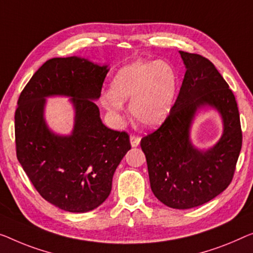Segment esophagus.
I'll return each mask as SVG.
<instances>
[{
	"label": "esophagus",
	"mask_w": 253,
	"mask_h": 253,
	"mask_svg": "<svg viewBox=\"0 0 253 253\" xmlns=\"http://www.w3.org/2000/svg\"><path fill=\"white\" fill-rule=\"evenodd\" d=\"M130 144L133 148H136V146H138L139 142H141V137L138 136H135V135H130Z\"/></svg>",
	"instance_id": "obj_1"
}]
</instances>
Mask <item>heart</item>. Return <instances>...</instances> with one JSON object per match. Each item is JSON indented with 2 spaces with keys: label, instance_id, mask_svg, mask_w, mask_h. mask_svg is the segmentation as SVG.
I'll return each instance as SVG.
<instances>
[{
  "label": "heart",
  "instance_id": "b5f03b06",
  "mask_svg": "<svg viewBox=\"0 0 253 253\" xmlns=\"http://www.w3.org/2000/svg\"><path fill=\"white\" fill-rule=\"evenodd\" d=\"M111 88L101 96V103L110 114L119 116L123 102L130 101L129 110L135 120L146 127H157L174 110L178 75L168 62L137 60L118 70Z\"/></svg>",
  "mask_w": 253,
  "mask_h": 253
}]
</instances>
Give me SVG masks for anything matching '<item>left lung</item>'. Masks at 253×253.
<instances>
[{
	"label": "left lung",
	"instance_id": "1",
	"mask_svg": "<svg viewBox=\"0 0 253 253\" xmlns=\"http://www.w3.org/2000/svg\"><path fill=\"white\" fill-rule=\"evenodd\" d=\"M186 71L174 110L156 131L141 139L150 185L156 198L174 209L210 201L231 184L242 146L235 96L216 67L205 56L179 51ZM214 108L223 135L212 148L200 150L190 141L196 112Z\"/></svg>",
	"mask_w": 253,
	"mask_h": 253
}]
</instances>
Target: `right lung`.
<instances>
[{
  "mask_svg": "<svg viewBox=\"0 0 253 253\" xmlns=\"http://www.w3.org/2000/svg\"><path fill=\"white\" fill-rule=\"evenodd\" d=\"M108 71V65L79 56L50 59L18 100L14 131L19 163L42 198L69 212H87L102 205L117 167L131 148L126 131L104 125L94 102ZM51 96L71 97L75 122L69 135L55 134L44 122L46 97Z\"/></svg>",
  "mask_w": 253,
  "mask_h": 253,
  "instance_id": "right-lung-1",
  "label": "right lung"
}]
</instances>
